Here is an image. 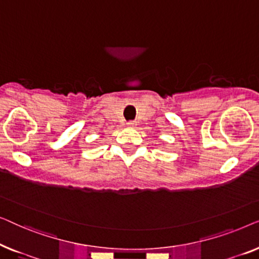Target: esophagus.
Returning <instances> with one entry per match:
<instances>
[{
	"instance_id": "esophagus-1",
	"label": "esophagus",
	"mask_w": 259,
	"mask_h": 259,
	"mask_svg": "<svg viewBox=\"0 0 259 259\" xmlns=\"http://www.w3.org/2000/svg\"><path fill=\"white\" fill-rule=\"evenodd\" d=\"M127 125H128L130 127H134V126H136V122H134V121H128V122H127Z\"/></svg>"
}]
</instances>
